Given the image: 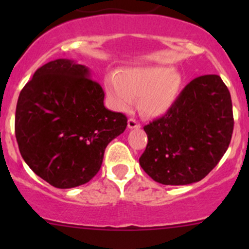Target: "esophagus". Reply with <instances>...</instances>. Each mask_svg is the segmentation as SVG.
Returning <instances> with one entry per match:
<instances>
[{"mask_svg": "<svg viewBox=\"0 0 249 249\" xmlns=\"http://www.w3.org/2000/svg\"><path fill=\"white\" fill-rule=\"evenodd\" d=\"M127 127L129 129H139V127H141V124L136 119H134V118H130L127 120Z\"/></svg>", "mask_w": 249, "mask_h": 249, "instance_id": "34e87169", "label": "esophagus"}]
</instances>
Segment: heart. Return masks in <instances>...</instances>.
<instances>
[{
	"instance_id": "heart-1",
	"label": "heart",
	"mask_w": 249,
	"mask_h": 249,
	"mask_svg": "<svg viewBox=\"0 0 249 249\" xmlns=\"http://www.w3.org/2000/svg\"><path fill=\"white\" fill-rule=\"evenodd\" d=\"M180 87L182 76L170 66L135 67L106 79L107 95L115 109L126 112L135 99L141 97V109L150 117H159L171 108Z\"/></svg>"
}]
</instances>
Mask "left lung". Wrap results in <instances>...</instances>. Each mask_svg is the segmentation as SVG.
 I'll return each mask as SVG.
<instances>
[{
	"label": "left lung",
	"mask_w": 249,
	"mask_h": 249,
	"mask_svg": "<svg viewBox=\"0 0 249 249\" xmlns=\"http://www.w3.org/2000/svg\"><path fill=\"white\" fill-rule=\"evenodd\" d=\"M140 165L155 182L185 185L205 178L219 162L233 130L231 96L222 78L193 79L162 117L145 125Z\"/></svg>",
	"instance_id": "obj_1"
}]
</instances>
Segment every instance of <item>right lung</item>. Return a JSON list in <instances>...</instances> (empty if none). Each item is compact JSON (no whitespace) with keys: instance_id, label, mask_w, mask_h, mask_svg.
Listing matches in <instances>:
<instances>
[{"instance_id":"add662e5","label":"right lung","mask_w":249,"mask_h":249,"mask_svg":"<svg viewBox=\"0 0 249 249\" xmlns=\"http://www.w3.org/2000/svg\"><path fill=\"white\" fill-rule=\"evenodd\" d=\"M104 99L84 65L57 59L39 67L20 91L16 110L17 142L30 169L60 189L89 182L107 144L127 125Z\"/></svg>"}]
</instances>
